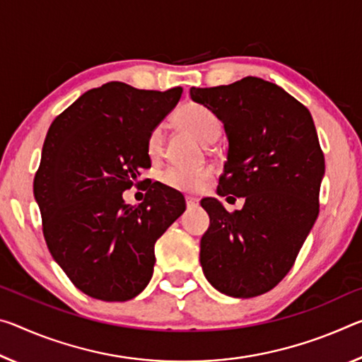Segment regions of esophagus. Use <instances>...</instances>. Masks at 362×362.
I'll list each match as a JSON object with an SVG mask.
<instances>
[{
  "label": "esophagus",
  "mask_w": 362,
  "mask_h": 362,
  "mask_svg": "<svg viewBox=\"0 0 362 362\" xmlns=\"http://www.w3.org/2000/svg\"><path fill=\"white\" fill-rule=\"evenodd\" d=\"M185 203H187V208L192 209V208H197V206H198V199L193 198V197H187Z\"/></svg>",
  "instance_id": "obj_1"
}]
</instances>
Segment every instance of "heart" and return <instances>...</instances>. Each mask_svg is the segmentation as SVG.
Here are the masks:
<instances>
[{"label":"heart","mask_w":362,"mask_h":362,"mask_svg":"<svg viewBox=\"0 0 362 362\" xmlns=\"http://www.w3.org/2000/svg\"><path fill=\"white\" fill-rule=\"evenodd\" d=\"M179 122L203 141H212L221 135L222 122L216 112L199 103H187L180 107ZM164 130L163 125L153 127L146 139V153L151 159H158L163 153ZM212 172L208 168H168L160 172L159 179L164 187L183 193L199 192L211 179Z\"/></svg>","instance_id":"b5f03b06"}]
</instances>
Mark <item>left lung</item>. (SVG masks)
Returning a JSON list of instances; mask_svg holds the SVG:
<instances>
[{
	"label": "left lung",
	"mask_w": 362,
	"mask_h": 362,
	"mask_svg": "<svg viewBox=\"0 0 362 362\" xmlns=\"http://www.w3.org/2000/svg\"><path fill=\"white\" fill-rule=\"evenodd\" d=\"M190 96L219 116L228 139L217 193L245 198L233 212L202 199L211 219L199 250L203 272L223 295H262L290 272L319 216L325 163L311 112L257 77L192 87Z\"/></svg>",
	"instance_id": "obj_1"
}]
</instances>
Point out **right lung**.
<instances>
[{
    "label": "right lung",
    "mask_w": 362,
    "mask_h": 362,
    "mask_svg": "<svg viewBox=\"0 0 362 362\" xmlns=\"http://www.w3.org/2000/svg\"><path fill=\"white\" fill-rule=\"evenodd\" d=\"M182 87L91 88L49 125L33 194L45 242L69 280L101 301H129L151 280L154 243L185 211L179 192L139 180L151 168L146 139L179 103ZM148 182L139 206L122 193Z\"/></svg>",
    "instance_id": "add662e5"
}]
</instances>
